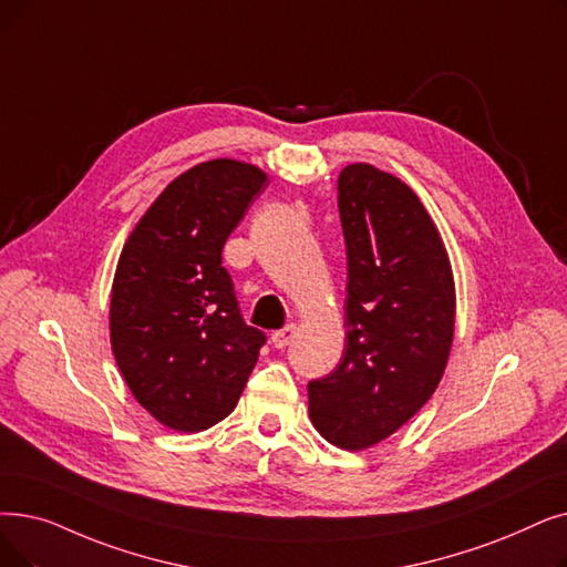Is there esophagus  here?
<instances>
[{"label":"esophagus","mask_w":567,"mask_h":567,"mask_svg":"<svg viewBox=\"0 0 567 567\" xmlns=\"http://www.w3.org/2000/svg\"><path fill=\"white\" fill-rule=\"evenodd\" d=\"M293 333H297V329H293V324H287L285 329H278V331L270 333V342H274L278 350H282L293 340Z\"/></svg>","instance_id":"obj_1"}]
</instances>
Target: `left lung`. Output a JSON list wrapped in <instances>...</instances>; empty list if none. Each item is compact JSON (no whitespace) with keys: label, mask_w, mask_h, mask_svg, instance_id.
Wrapping results in <instances>:
<instances>
[{"label":"left lung","mask_w":567,"mask_h":567,"mask_svg":"<svg viewBox=\"0 0 567 567\" xmlns=\"http://www.w3.org/2000/svg\"><path fill=\"white\" fill-rule=\"evenodd\" d=\"M348 252V342L336 371L308 382L315 429L365 450L422 410L454 338V278L422 202L396 176L350 164L338 176Z\"/></svg>","instance_id":"left-lung-1"}]
</instances>
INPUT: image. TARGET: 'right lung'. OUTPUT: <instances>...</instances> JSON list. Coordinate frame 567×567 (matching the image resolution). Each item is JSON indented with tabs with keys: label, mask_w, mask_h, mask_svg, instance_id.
I'll return each mask as SVG.
<instances>
[{
	"label": "right lung",
	"mask_w": 567,
	"mask_h": 567,
	"mask_svg": "<svg viewBox=\"0 0 567 567\" xmlns=\"http://www.w3.org/2000/svg\"><path fill=\"white\" fill-rule=\"evenodd\" d=\"M252 164L185 171L122 248L111 344L134 399L164 426L196 433L236 408L266 333L245 324L223 248L264 189Z\"/></svg>",
	"instance_id": "1"
}]
</instances>
